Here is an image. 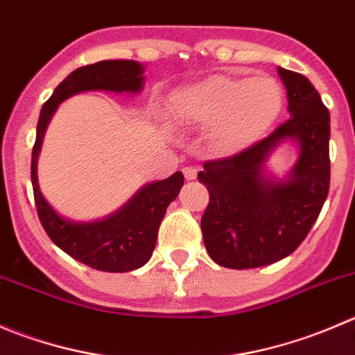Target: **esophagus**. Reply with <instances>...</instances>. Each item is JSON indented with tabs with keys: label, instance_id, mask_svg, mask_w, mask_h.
Here are the masks:
<instances>
[{
	"label": "esophagus",
	"instance_id": "obj_1",
	"mask_svg": "<svg viewBox=\"0 0 355 355\" xmlns=\"http://www.w3.org/2000/svg\"><path fill=\"white\" fill-rule=\"evenodd\" d=\"M182 173H184V177L187 178V180H194V178L198 177V170H196L194 166H185L184 170H182Z\"/></svg>",
	"mask_w": 355,
	"mask_h": 355
}]
</instances>
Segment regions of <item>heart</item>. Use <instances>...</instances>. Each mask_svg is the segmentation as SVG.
<instances>
[{
  "instance_id": "1",
  "label": "heart",
  "mask_w": 355,
  "mask_h": 355,
  "mask_svg": "<svg viewBox=\"0 0 355 355\" xmlns=\"http://www.w3.org/2000/svg\"><path fill=\"white\" fill-rule=\"evenodd\" d=\"M286 94L276 78L215 74L171 95L177 123L208 130L218 154H236L267 135L284 111Z\"/></svg>"
}]
</instances>
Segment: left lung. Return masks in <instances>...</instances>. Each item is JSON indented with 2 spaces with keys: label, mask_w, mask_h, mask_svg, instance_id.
<instances>
[{
  "label": "left lung",
  "mask_w": 355,
  "mask_h": 355,
  "mask_svg": "<svg viewBox=\"0 0 355 355\" xmlns=\"http://www.w3.org/2000/svg\"><path fill=\"white\" fill-rule=\"evenodd\" d=\"M288 92L290 119L248 149L206 161L198 178L209 192L202 239L215 263L254 269L293 253L318 220L329 191V112L305 76L277 67ZM284 139L301 147L286 181L264 173Z\"/></svg>",
  "instance_id": "obj_1"
}]
</instances>
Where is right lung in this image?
Listing matches in <instances>:
<instances>
[{
	"instance_id": "1",
	"label": "right lung",
	"mask_w": 355,
	"mask_h": 355,
	"mask_svg": "<svg viewBox=\"0 0 355 355\" xmlns=\"http://www.w3.org/2000/svg\"><path fill=\"white\" fill-rule=\"evenodd\" d=\"M144 86V65L135 60H102L72 71L41 109L36 142L31 161L34 201L37 216L48 237L62 251L81 263L104 272H130L147 263L156 248L157 229L166 208L184 185L180 171L166 180L147 184L116 213L97 222H72L62 218L43 198L37 185V154L44 130L58 104L81 92L105 90L139 94Z\"/></svg>"
}]
</instances>
